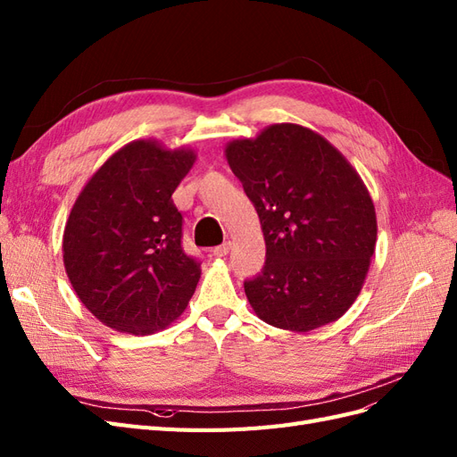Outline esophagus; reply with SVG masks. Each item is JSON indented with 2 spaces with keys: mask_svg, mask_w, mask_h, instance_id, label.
Returning <instances> with one entry per match:
<instances>
[{
  "mask_svg": "<svg viewBox=\"0 0 457 457\" xmlns=\"http://www.w3.org/2000/svg\"><path fill=\"white\" fill-rule=\"evenodd\" d=\"M228 252H230V242H225V244H220V245L215 247L213 255H215V257H225Z\"/></svg>",
  "mask_w": 457,
  "mask_h": 457,
  "instance_id": "1",
  "label": "esophagus"
}]
</instances>
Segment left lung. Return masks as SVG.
Wrapping results in <instances>:
<instances>
[{
	"label": "left lung",
	"mask_w": 457,
	"mask_h": 457,
	"mask_svg": "<svg viewBox=\"0 0 457 457\" xmlns=\"http://www.w3.org/2000/svg\"><path fill=\"white\" fill-rule=\"evenodd\" d=\"M225 156L267 244L265 267L244 282L252 309L289 331L336 322L361 294L376 252V207L361 175L322 135L297 123L230 141Z\"/></svg>",
	"instance_id": "8db88e82"
}]
</instances>
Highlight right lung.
Masks as SVG:
<instances>
[{
	"instance_id": "add662e5",
	"label": "right lung",
	"mask_w": 457,
	"mask_h": 457,
	"mask_svg": "<svg viewBox=\"0 0 457 457\" xmlns=\"http://www.w3.org/2000/svg\"><path fill=\"white\" fill-rule=\"evenodd\" d=\"M195 162V150L139 139L81 188L62 259L76 295L104 326L150 336L185 312L202 269L183 252V215L171 195Z\"/></svg>"
}]
</instances>
